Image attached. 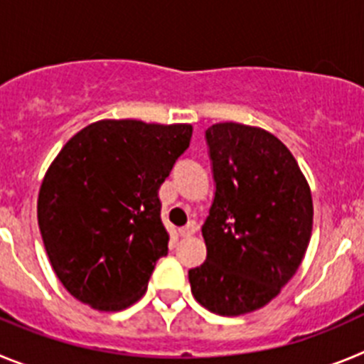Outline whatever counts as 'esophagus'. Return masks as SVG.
Masks as SVG:
<instances>
[{
    "label": "esophagus",
    "instance_id": "obj_1",
    "mask_svg": "<svg viewBox=\"0 0 364 364\" xmlns=\"http://www.w3.org/2000/svg\"><path fill=\"white\" fill-rule=\"evenodd\" d=\"M195 230H197V226H195V224L191 222V224H188V226L180 228L178 235L182 237V239H188V237H191V235L195 233Z\"/></svg>",
    "mask_w": 364,
    "mask_h": 364
}]
</instances>
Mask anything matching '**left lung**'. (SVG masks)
<instances>
[{"label":"left lung","mask_w":364,"mask_h":364,"mask_svg":"<svg viewBox=\"0 0 364 364\" xmlns=\"http://www.w3.org/2000/svg\"><path fill=\"white\" fill-rule=\"evenodd\" d=\"M215 198L202 226L205 262L189 269L193 297L226 317L266 306L295 275L310 244L314 202L290 149L268 131L208 127Z\"/></svg>","instance_id":"left-lung-1"}]
</instances>
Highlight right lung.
Wrapping results in <instances>:
<instances>
[{
	"mask_svg": "<svg viewBox=\"0 0 364 364\" xmlns=\"http://www.w3.org/2000/svg\"><path fill=\"white\" fill-rule=\"evenodd\" d=\"M191 134L189 124L100 120L58 153L38 195V226L73 297L100 311L142 299L169 242L159 189Z\"/></svg>",
	"mask_w": 364,
	"mask_h": 364,
	"instance_id": "right-lung-1",
	"label": "right lung"
}]
</instances>
